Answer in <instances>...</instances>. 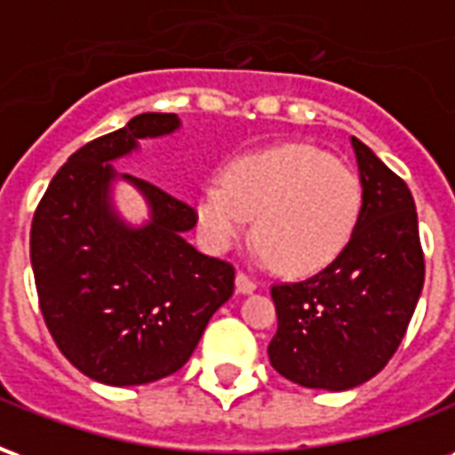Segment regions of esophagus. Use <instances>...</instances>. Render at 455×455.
<instances>
[{"mask_svg": "<svg viewBox=\"0 0 455 455\" xmlns=\"http://www.w3.org/2000/svg\"><path fill=\"white\" fill-rule=\"evenodd\" d=\"M236 290L241 295H251V292H256L258 290V283L256 280H251L246 273H238L236 275Z\"/></svg>", "mask_w": 455, "mask_h": 455, "instance_id": "1", "label": "esophagus"}]
</instances>
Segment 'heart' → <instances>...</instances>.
Here are the masks:
<instances>
[{
  "label": "heart",
  "instance_id": "1",
  "mask_svg": "<svg viewBox=\"0 0 455 455\" xmlns=\"http://www.w3.org/2000/svg\"><path fill=\"white\" fill-rule=\"evenodd\" d=\"M363 209L358 175L326 150L285 143L231 160L221 180L199 188L195 212L212 251H228L248 234L287 273L329 266L348 246Z\"/></svg>",
  "mask_w": 455,
  "mask_h": 455
}]
</instances>
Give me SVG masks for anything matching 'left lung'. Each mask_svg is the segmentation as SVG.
Returning a JSON list of instances; mask_svg holds the SVG:
<instances>
[{
  "mask_svg": "<svg viewBox=\"0 0 455 455\" xmlns=\"http://www.w3.org/2000/svg\"><path fill=\"white\" fill-rule=\"evenodd\" d=\"M363 209L348 246L316 275L273 285L277 331L267 346L283 378L312 390H351L387 365L424 287L410 188L353 136Z\"/></svg>",
  "mask_w": 455,
  "mask_h": 455,
  "instance_id": "8db88e82",
  "label": "left lung"
}]
</instances>
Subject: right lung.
<instances>
[{
	"mask_svg": "<svg viewBox=\"0 0 455 455\" xmlns=\"http://www.w3.org/2000/svg\"><path fill=\"white\" fill-rule=\"evenodd\" d=\"M178 126L175 114L148 112L84 143L36 207L31 266L44 322L65 358L104 385H146L178 372L234 295V266L185 241L197 212L109 165L140 139ZM116 177L141 189L148 225L133 229L116 217L108 188Z\"/></svg>",
	"mask_w": 455,
	"mask_h": 455,
	"instance_id": "obj_1",
	"label": "right lung"
}]
</instances>
